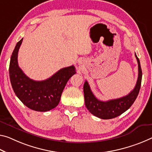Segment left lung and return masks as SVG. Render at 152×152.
I'll return each instance as SVG.
<instances>
[{"label": "left lung", "mask_w": 152, "mask_h": 152, "mask_svg": "<svg viewBox=\"0 0 152 152\" xmlns=\"http://www.w3.org/2000/svg\"><path fill=\"white\" fill-rule=\"evenodd\" d=\"M135 57L138 63V79L133 90L124 97L107 102L99 100L93 95L87 81H85L83 86L85 105L91 114L102 119H112L121 115L133 104L140 90L142 79L140 61L136 54Z\"/></svg>", "instance_id": "1"}]
</instances>
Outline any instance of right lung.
<instances>
[{"label":"right lung","instance_id":"right-lung-1","mask_svg":"<svg viewBox=\"0 0 152 152\" xmlns=\"http://www.w3.org/2000/svg\"><path fill=\"white\" fill-rule=\"evenodd\" d=\"M23 38L15 46L11 57L9 76L12 87L20 100L30 109L47 112L59 104L67 82L76 74L74 66L64 67L51 77L36 81L26 75L18 66V55Z\"/></svg>","mask_w":152,"mask_h":152}]
</instances>
